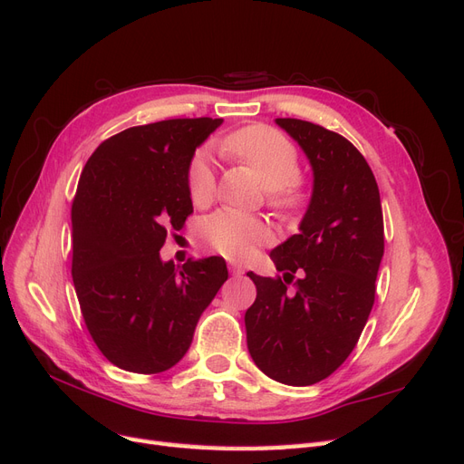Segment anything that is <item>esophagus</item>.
<instances>
[{
    "label": "esophagus",
    "instance_id": "1",
    "mask_svg": "<svg viewBox=\"0 0 464 464\" xmlns=\"http://www.w3.org/2000/svg\"><path fill=\"white\" fill-rule=\"evenodd\" d=\"M228 269H230V273L236 275V276L244 273V266H242L240 263H237V261H230V263H228Z\"/></svg>",
    "mask_w": 464,
    "mask_h": 464
}]
</instances>
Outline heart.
Wrapping results in <instances>:
<instances>
[{
	"mask_svg": "<svg viewBox=\"0 0 464 464\" xmlns=\"http://www.w3.org/2000/svg\"><path fill=\"white\" fill-rule=\"evenodd\" d=\"M222 150L234 154L256 170L269 189V203L280 213H300L307 193L298 178V150L285 135L265 128L247 125L222 139ZM188 193L195 207H205L215 198V170L205 152H198L188 166ZM201 237L210 249L228 259H247L273 240L271 224L256 215L218 210L201 227Z\"/></svg>",
	"mask_w": 464,
	"mask_h": 464,
	"instance_id": "1",
	"label": "heart"
}]
</instances>
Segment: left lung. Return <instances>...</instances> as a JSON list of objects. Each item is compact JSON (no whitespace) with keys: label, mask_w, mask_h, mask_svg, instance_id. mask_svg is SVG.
<instances>
[{"label":"left lung","mask_w":464,"mask_h":464,"mask_svg":"<svg viewBox=\"0 0 464 464\" xmlns=\"http://www.w3.org/2000/svg\"><path fill=\"white\" fill-rule=\"evenodd\" d=\"M275 121L305 152L314 189L300 234L271 251L285 280L247 273L257 288L246 312L247 350L265 375L304 387L339 368L366 327L385 246L383 213L372 168L348 139L312 121Z\"/></svg>","instance_id":"8db88e82"}]
</instances>
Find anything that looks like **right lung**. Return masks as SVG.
Returning a JSON list of instances; mask_svg holds the SVG:
<instances>
[{
  "label": "right lung",
  "instance_id": "add662e5",
  "mask_svg": "<svg viewBox=\"0 0 464 464\" xmlns=\"http://www.w3.org/2000/svg\"><path fill=\"white\" fill-rule=\"evenodd\" d=\"M222 120H164L98 145L72 207V275L82 319L101 353L133 373L184 358L195 327L228 278L222 257L160 259L168 228L193 213L188 166Z\"/></svg>",
  "mask_w": 464,
  "mask_h": 464
}]
</instances>
